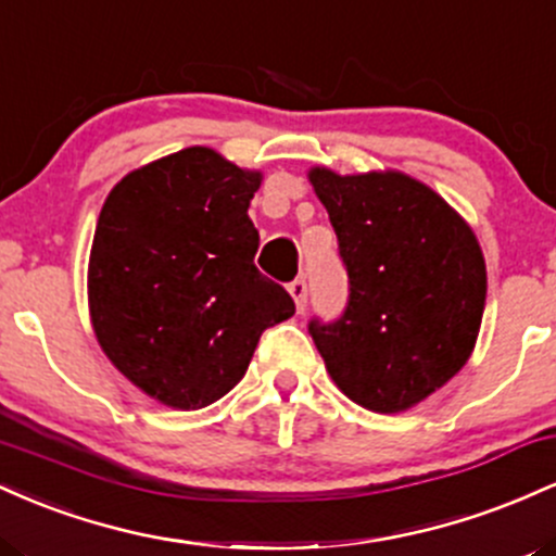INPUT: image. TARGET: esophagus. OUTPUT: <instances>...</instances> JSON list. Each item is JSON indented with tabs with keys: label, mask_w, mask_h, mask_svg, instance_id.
I'll return each instance as SVG.
<instances>
[{
	"label": "esophagus",
	"mask_w": 556,
	"mask_h": 556,
	"mask_svg": "<svg viewBox=\"0 0 556 556\" xmlns=\"http://www.w3.org/2000/svg\"><path fill=\"white\" fill-rule=\"evenodd\" d=\"M290 295L295 300V308L303 311L305 303H308V285H305V279H295V282H290Z\"/></svg>",
	"instance_id": "1"
}]
</instances>
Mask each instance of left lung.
Returning <instances> with one entry per match:
<instances>
[{"label":"left lung","instance_id":"1","mask_svg":"<svg viewBox=\"0 0 556 556\" xmlns=\"http://www.w3.org/2000/svg\"><path fill=\"white\" fill-rule=\"evenodd\" d=\"M348 266L334 324L311 321L334 384L374 413H402L442 389L473 353L486 261L468 222L397 169L337 175L311 167Z\"/></svg>","mask_w":556,"mask_h":556}]
</instances>
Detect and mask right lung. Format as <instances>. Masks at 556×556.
<instances>
[{"mask_svg": "<svg viewBox=\"0 0 556 556\" xmlns=\"http://www.w3.org/2000/svg\"><path fill=\"white\" fill-rule=\"evenodd\" d=\"M258 169L190 146L125 175L88 258V314L112 366L175 410L206 407L245 376L264 329L295 314L256 269L248 206Z\"/></svg>", "mask_w": 556, "mask_h": 556, "instance_id": "add662e5", "label": "right lung"}]
</instances>
